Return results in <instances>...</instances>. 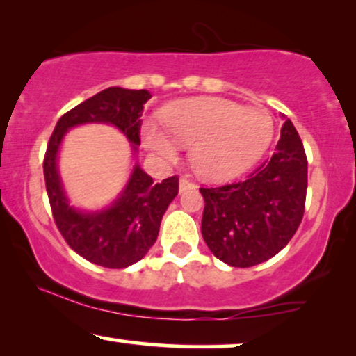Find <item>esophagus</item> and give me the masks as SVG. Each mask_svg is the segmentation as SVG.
Segmentation results:
<instances>
[{"label": "esophagus", "mask_w": 356, "mask_h": 356, "mask_svg": "<svg viewBox=\"0 0 356 356\" xmlns=\"http://www.w3.org/2000/svg\"><path fill=\"white\" fill-rule=\"evenodd\" d=\"M191 188H195V184H193L191 179L181 177V181H179V191L186 192V191H191Z\"/></svg>", "instance_id": "obj_1"}]
</instances>
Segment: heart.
I'll return each mask as SVG.
<instances>
[{
	"instance_id": "b5f03b06",
	"label": "heart",
	"mask_w": 356,
	"mask_h": 356,
	"mask_svg": "<svg viewBox=\"0 0 356 356\" xmlns=\"http://www.w3.org/2000/svg\"><path fill=\"white\" fill-rule=\"evenodd\" d=\"M163 125L146 122L143 140L163 159H172L175 145L191 148V164L208 181H227L252 168L272 145L275 123L262 108H245L221 97H192L169 104Z\"/></svg>"
}]
</instances>
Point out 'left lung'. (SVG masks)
Instances as JSON below:
<instances>
[{
    "label": "left lung",
    "mask_w": 356,
    "mask_h": 356,
    "mask_svg": "<svg viewBox=\"0 0 356 356\" xmlns=\"http://www.w3.org/2000/svg\"><path fill=\"white\" fill-rule=\"evenodd\" d=\"M307 159L290 118L277 151L248 179L200 188L205 200L202 236L216 259L248 268L277 255L305 215Z\"/></svg>",
    "instance_id": "1"
}]
</instances>
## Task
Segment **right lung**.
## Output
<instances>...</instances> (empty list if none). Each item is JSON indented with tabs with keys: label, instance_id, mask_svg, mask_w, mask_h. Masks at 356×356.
Wrapping results in <instances>:
<instances>
[{
	"label": "right lung",
	"instance_id": "obj_1",
	"mask_svg": "<svg viewBox=\"0 0 356 356\" xmlns=\"http://www.w3.org/2000/svg\"><path fill=\"white\" fill-rule=\"evenodd\" d=\"M151 99L146 89L107 88L60 117L44 158L45 187L55 225L76 254L106 268H125L138 262L156 243L169 203L179 192V177L154 182L135 165L122 195L102 211L84 213L68 205L61 187L56 154L71 127L81 123H111L136 149L143 106Z\"/></svg>",
	"mask_w": 356,
	"mask_h": 356
}]
</instances>
